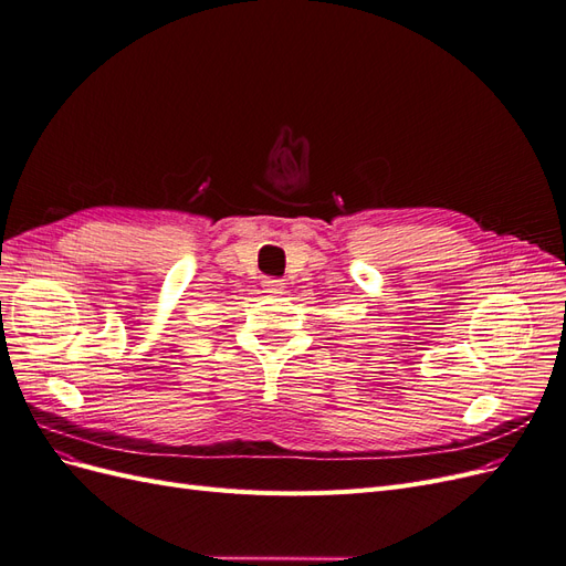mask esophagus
Here are the masks:
<instances>
[{"label": "esophagus", "instance_id": "esophagus-1", "mask_svg": "<svg viewBox=\"0 0 566 566\" xmlns=\"http://www.w3.org/2000/svg\"><path fill=\"white\" fill-rule=\"evenodd\" d=\"M262 287H264L266 295H283L285 293V283L279 281V279H264Z\"/></svg>", "mask_w": 566, "mask_h": 566}]
</instances>
